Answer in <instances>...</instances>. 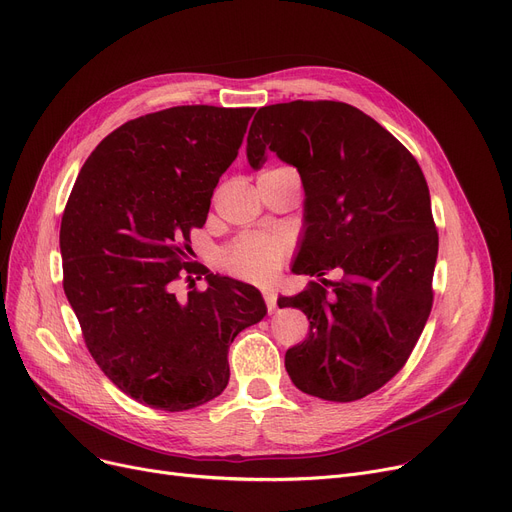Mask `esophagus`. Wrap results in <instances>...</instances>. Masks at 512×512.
<instances>
[{
  "instance_id": "esophagus-1",
  "label": "esophagus",
  "mask_w": 512,
  "mask_h": 512,
  "mask_svg": "<svg viewBox=\"0 0 512 512\" xmlns=\"http://www.w3.org/2000/svg\"><path fill=\"white\" fill-rule=\"evenodd\" d=\"M263 299H265V305H268V311L272 314V311H276V293H274V288H265L263 291Z\"/></svg>"
}]
</instances>
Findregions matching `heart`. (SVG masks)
Listing matches in <instances>:
<instances>
[{"mask_svg":"<svg viewBox=\"0 0 512 512\" xmlns=\"http://www.w3.org/2000/svg\"><path fill=\"white\" fill-rule=\"evenodd\" d=\"M291 242L284 234H247L226 253L228 268L251 282H268L282 268Z\"/></svg>","mask_w":512,"mask_h":512,"instance_id":"b5f03b06","label":"heart"}]
</instances>
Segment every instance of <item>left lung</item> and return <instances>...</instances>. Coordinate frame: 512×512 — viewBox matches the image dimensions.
I'll list each match as a JSON object with an SVG mask.
<instances>
[{
    "label": "left lung",
    "instance_id": "8db88e82",
    "mask_svg": "<svg viewBox=\"0 0 512 512\" xmlns=\"http://www.w3.org/2000/svg\"><path fill=\"white\" fill-rule=\"evenodd\" d=\"M268 150L305 190L293 272L322 280L278 299L309 320L307 339L284 355L286 372L307 395L355 402L402 370L431 314L439 238L427 180L404 144L345 102L259 108L249 165L259 169ZM330 269L342 278L322 279Z\"/></svg>",
    "mask_w": 512,
    "mask_h": 512
}]
</instances>
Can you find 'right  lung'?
Returning <instances> with one entry per match:
<instances>
[{"label": "right lung", "mask_w": 512, "mask_h": 512, "mask_svg": "<svg viewBox=\"0 0 512 512\" xmlns=\"http://www.w3.org/2000/svg\"><path fill=\"white\" fill-rule=\"evenodd\" d=\"M255 108L173 106L127 121L87 157L60 224L64 295L102 372L136 402L182 412L230 379L228 349L268 307L255 286L196 274L190 230L238 157ZM190 278V276H188Z\"/></svg>", "instance_id": "1"}]
</instances>
